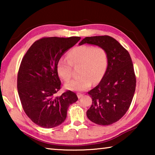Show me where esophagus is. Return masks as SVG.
<instances>
[{"mask_svg":"<svg viewBox=\"0 0 155 155\" xmlns=\"http://www.w3.org/2000/svg\"><path fill=\"white\" fill-rule=\"evenodd\" d=\"M77 96H78V98H81L83 96V94H81V93H78L77 94Z\"/></svg>","mask_w":155,"mask_h":155,"instance_id":"esophagus-1","label":"esophagus"}]
</instances>
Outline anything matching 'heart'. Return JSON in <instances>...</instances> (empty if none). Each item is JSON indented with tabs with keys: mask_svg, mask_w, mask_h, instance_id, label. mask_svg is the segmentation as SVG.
Masks as SVG:
<instances>
[{
	"mask_svg": "<svg viewBox=\"0 0 155 155\" xmlns=\"http://www.w3.org/2000/svg\"><path fill=\"white\" fill-rule=\"evenodd\" d=\"M67 59L57 63V74L64 81L72 78V67L77 68L79 78L65 85L67 90L83 91L90 87L92 81L98 83L104 77L109 65L108 52L103 47L79 46L68 52Z\"/></svg>",
	"mask_w": 155,
	"mask_h": 155,
	"instance_id": "1",
	"label": "heart"
}]
</instances>
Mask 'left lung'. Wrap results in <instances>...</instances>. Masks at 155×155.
Returning a JSON list of instances; mask_svg holds the SVG:
<instances>
[{
    "instance_id": "left-lung-1",
    "label": "left lung",
    "mask_w": 155,
    "mask_h": 155,
    "mask_svg": "<svg viewBox=\"0 0 155 155\" xmlns=\"http://www.w3.org/2000/svg\"><path fill=\"white\" fill-rule=\"evenodd\" d=\"M84 44L103 47L109 55L104 77L88 92L92 104L87 110V116L97 124H112L124 116L134 96L136 77L132 59L127 50L112 37H86L79 45Z\"/></svg>"
}]
</instances>
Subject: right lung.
I'll use <instances>...</instances> for the list:
<instances>
[{
    "label": "right lung",
    "instance_id": "right-lung-1",
    "mask_svg": "<svg viewBox=\"0 0 155 155\" xmlns=\"http://www.w3.org/2000/svg\"><path fill=\"white\" fill-rule=\"evenodd\" d=\"M80 37L44 38L35 41L22 59L18 73V95L25 114L41 127H56L65 121L70 104L77 101L68 90L60 96L61 81L57 72L60 58Z\"/></svg>",
    "mask_w": 155,
    "mask_h": 155
}]
</instances>
